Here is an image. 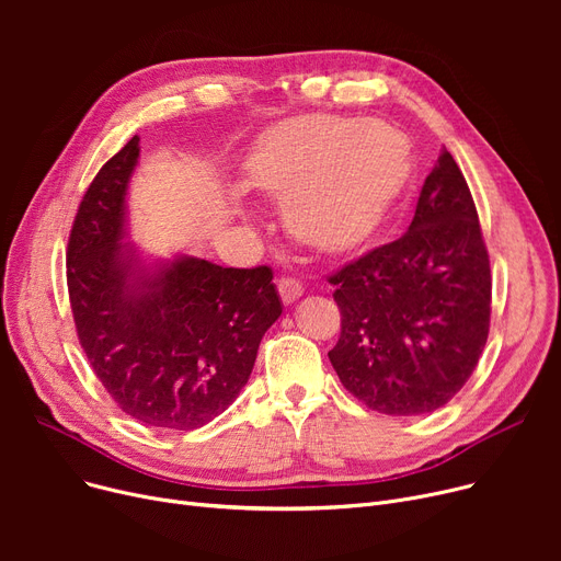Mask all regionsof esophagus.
I'll return each mask as SVG.
<instances>
[{"label": "esophagus", "instance_id": "34e87169", "mask_svg": "<svg viewBox=\"0 0 561 561\" xmlns=\"http://www.w3.org/2000/svg\"><path fill=\"white\" fill-rule=\"evenodd\" d=\"M277 290H279V298H282V302L284 305H290V302H296L300 296H302V284L298 282V279H293V277H282L279 282H277Z\"/></svg>", "mask_w": 561, "mask_h": 561}]
</instances>
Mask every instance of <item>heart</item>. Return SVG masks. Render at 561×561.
I'll return each mask as SVG.
<instances>
[{
  "label": "heart",
  "mask_w": 561,
  "mask_h": 561,
  "mask_svg": "<svg viewBox=\"0 0 561 561\" xmlns=\"http://www.w3.org/2000/svg\"><path fill=\"white\" fill-rule=\"evenodd\" d=\"M409 176L411 152L400 131L334 113L286 117L263 131L243 159V184L282 199L288 233L325 254L368 243Z\"/></svg>",
  "instance_id": "b5f03b06"
}]
</instances>
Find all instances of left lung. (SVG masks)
I'll return each mask as SVG.
<instances>
[{"label":"left lung","instance_id":"obj_1","mask_svg":"<svg viewBox=\"0 0 561 561\" xmlns=\"http://www.w3.org/2000/svg\"><path fill=\"white\" fill-rule=\"evenodd\" d=\"M341 336L330 362L368 409L421 416L473 375L489 336L491 268L473 195L448 150L398 241L330 277Z\"/></svg>","mask_w":561,"mask_h":561}]
</instances>
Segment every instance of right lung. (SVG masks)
I'll return each instance as SVG.
<instances>
[{"label": "right lung", "instance_id": "right-lung-1", "mask_svg": "<svg viewBox=\"0 0 561 561\" xmlns=\"http://www.w3.org/2000/svg\"><path fill=\"white\" fill-rule=\"evenodd\" d=\"M134 136L88 186L68 243L79 343L127 416L197 430L239 398L282 302L268 265L222 268L176 256L145 265L127 236Z\"/></svg>", "mask_w": 561, "mask_h": 561}]
</instances>
